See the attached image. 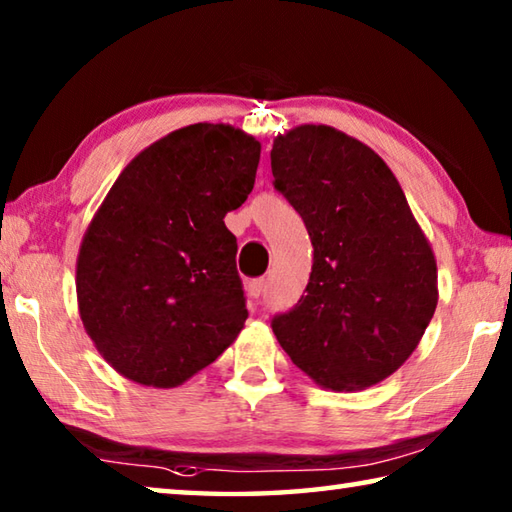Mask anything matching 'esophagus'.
Here are the masks:
<instances>
[{
	"label": "esophagus",
	"instance_id": "esophagus-1",
	"mask_svg": "<svg viewBox=\"0 0 512 512\" xmlns=\"http://www.w3.org/2000/svg\"><path fill=\"white\" fill-rule=\"evenodd\" d=\"M246 291H248V296L250 298H259V296H262V293L266 291V280H264V277H257V280H250L248 284H246Z\"/></svg>",
	"mask_w": 512,
	"mask_h": 512
}]
</instances>
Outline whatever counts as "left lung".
<instances>
[{"instance_id":"8db88e82","label":"left lung","mask_w":512,"mask_h":512,"mask_svg":"<svg viewBox=\"0 0 512 512\" xmlns=\"http://www.w3.org/2000/svg\"><path fill=\"white\" fill-rule=\"evenodd\" d=\"M275 189L307 225V293L273 332L332 391L379 384L418 348L438 305V268L400 183L379 155L323 124L277 135Z\"/></svg>"}]
</instances>
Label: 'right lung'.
Here are the masks:
<instances>
[{
	"label": "right lung",
	"mask_w": 512,
	"mask_h": 512,
	"mask_svg": "<svg viewBox=\"0 0 512 512\" xmlns=\"http://www.w3.org/2000/svg\"><path fill=\"white\" fill-rule=\"evenodd\" d=\"M259 144L192 124L126 164L85 230L76 298L85 332L119 375L176 388L219 359L248 318L225 214L253 192Z\"/></svg>",
	"instance_id": "right-lung-1"
}]
</instances>
